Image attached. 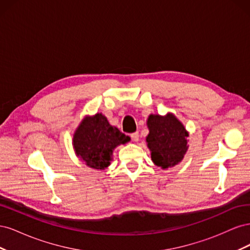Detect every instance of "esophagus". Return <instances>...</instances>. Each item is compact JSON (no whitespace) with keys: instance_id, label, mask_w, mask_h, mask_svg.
I'll return each instance as SVG.
<instances>
[{"instance_id":"1","label":"esophagus","mask_w":250,"mask_h":250,"mask_svg":"<svg viewBox=\"0 0 250 250\" xmlns=\"http://www.w3.org/2000/svg\"><path fill=\"white\" fill-rule=\"evenodd\" d=\"M130 138L132 139V141L138 142L139 138H140V134H139V132H133V133L130 134Z\"/></svg>"}]
</instances>
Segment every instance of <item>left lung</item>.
<instances>
[{"label": "left lung", "mask_w": 250, "mask_h": 250, "mask_svg": "<svg viewBox=\"0 0 250 250\" xmlns=\"http://www.w3.org/2000/svg\"><path fill=\"white\" fill-rule=\"evenodd\" d=\"M149 134L146 139L153 163L167 169L177 165L187 152L188 132L171 113L166 117L150 115L147 121Z\"/></svg>", "instance_id": "obj_1"}]
</instances>
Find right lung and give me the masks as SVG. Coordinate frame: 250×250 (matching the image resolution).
<instances>
[{"mask_svg":"<svg viewBox=\"0 0 250 250\" xmlns=\"http://www.w3.org/2000/svg\"><path fill=\"white\" fill-rule=\"evenodd\" d=\"M129 140L111 126L102 113H97L82 121L74 134L73 144L76 154L88 167L103 170L110 164L112 150Z\"/></svg>","mask_w":250,"mask_h":250,"instance_id":"1","label":"right lung"}]
</instances>
